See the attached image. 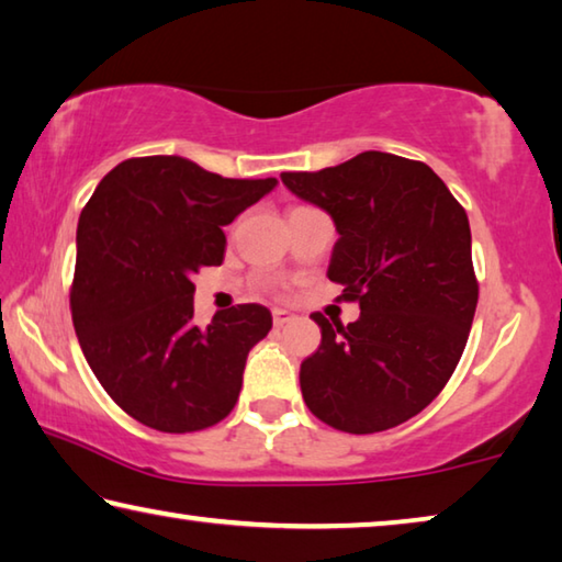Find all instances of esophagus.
<instances>
[{
  "mask_svg": "<svg viewBox=\"0 0 562 562\" xmlns=\"http://www.w3.org/2000/svg\"><path fill=\"white\" fill-rule=\"evenodd\" d=\"M292 319V313H288V310H272V323L274 327H284Z\"/></svg>",
  "mask_w": 562,
  "mask_h": 562,
  "instance_id": "obj_1",
  "label": "esophagus"
}]
</instances>
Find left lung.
I'll list each match as a JSON object with an SVG mask.
<instances>
[{
  "instance_id": "left-lung-1",
  "label": "left lung",
  "mask_w": 562,
  "mask_h": 562,
  "mask_svg": "<svg viewBox=\"0 0 562 562\" xmlns=\"http://www.w3.org/2000/svg\"><path fill=\"white\" fill-rule=\"evenodd\" d=\"M280 177L333 217L327 278L360 305L347 327L313 315L323 342L300 364L302 397L337 430H390L438 397L465 350L477 305L465 210L425 162L375 149Z\"/></svg>"
}]
</instances>
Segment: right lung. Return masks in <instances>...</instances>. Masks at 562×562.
I'll use <instances>...</instances> for the list:
<instances>
[{
    "mask_svg": "<svg viewBox=\"0 0 562 562\" xmlns=\"http://www.w3.org/2000/svg\"><path fill=\"white\" fill-rule=\"evenodd\" d=\"M274 184L227 180L177 155L135 157L102 177L79 215L75 333L106 395L142 425L194 432L235 407L272 315L237 305L200 327L192 278L222 265V227Z\"/></svg>",
    "mask_w": 562,
    "mask_h": 562,
    "instance_id": "1",
    "label": "right lung"
}]
</instances>
